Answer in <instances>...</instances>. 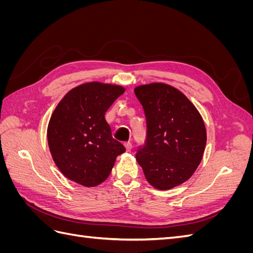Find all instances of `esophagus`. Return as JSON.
I'll return each instance as SVG.
<instances>
[{
	"label": "esophagus",
	"instance_id": "1",
	"mask_svg": "<svg viewBox=\"0 0 253 253\" xmlns=\"http://www.w3.org/2000/svg\"><path fill=\"white\" fill-rule=\"evenodd\" d=\"M125 147H126V151L129 152V151L132 150V143H131V142H126V143H125Z\"/></svg>",
	"mask_w": 253,
	"mask_h": 253
}]
</instances>
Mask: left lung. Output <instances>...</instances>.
Wrapping results in <instances>:
<instances>
[{"label":"left lung","instance_id":"8db88e82","mask_svg":"<svg viewBox=\"0 0 253 253\" xmlns=\"http://www.w3.org/2000/svg\"><path fill=\"white\" fill-rule=\"evenodd\" d=\"M134 91L147 119V138L136 159L150 185L172 189L188 180L202 162L204 120L193 103L168 84H145Z\"/></svg>","mask_w":253,"mask_h":253}]
</instances>
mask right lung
Listing matches in <instances>:
<instances>
[{
  "instance_id": "right-lung-1",
  "label": "right lung",
  "mask_w": 253,
  "mask_h": 253,
  "mask_svg": "<svg viewBox=\"0 0 253 253\" xmlns=\"http://www.w3.org/2000/svg\"><path fill=\"white\" fill-rule=\"evenodd\" d=\"M125 87L89 82L71 89L53 111L47 140L51 156L66 178L84 187L100 185L116 157L126 152L114 139L104 115Z\"/></svg>"
}]
</instances>
